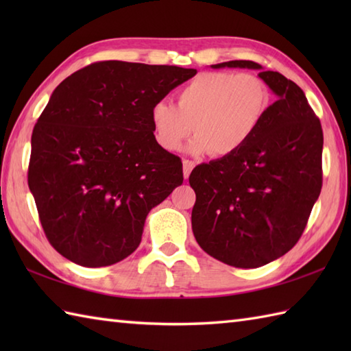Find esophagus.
<instances>
[{"mask_svg": "<svg viewBox=\"0 0 351 351\" xmlns=\"http://www.w3.org/2000/svg\"><path fill=\"white\" fill-rule=\"evenodd\" d=\"M182 164H184V178H185V180H187V178L190 176V173H191L193 167H195V161H191V160H184V161H182Z\"/></svg>", "mask_w": 351, "mask_h": 351, "instance_id": "esophagus-1", "label": "esophagus"}]
</instances>
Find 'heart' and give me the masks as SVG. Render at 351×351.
I'll return each instance as SVG.
<instances>
[{"label": "heart", "instance_id": "heart-1", "mask_svg": "<svg viewBox=\"0 0 351 351\" xmlns=\"http://www.w3.org/2000/svg\"><path fill=\"white\" fill-rule=\"evenodd\" d=\"M270 104V88L255 73H200L178 90L176 107L166 101L154 104V137L162 149L176 151L195 125L197 137L190 152L234 155L255 136Z\"/></svg>", "mask_w": 351, "mask_h": 351}]
</instances>
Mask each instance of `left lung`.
Listing matches in <instances>:
<instances>
[{"label": "left lung", "instance_id": "8db88e82", "mask_svg": "<svg viewBox=\"0 0 351 351\" xmlns=\"http://www.w3.org/2000/svg\"><path fill=\"white\" fill-rule=\"evenodd\" d=\"M213 68L259 69L273 102L241 151L199 164L189 178L196 193L191 228L208 255L256 268L300 240L323 185V130L302 88L250 60Z\"/></svg>", "mask_w": 351, "mask_h": 351}]
</instances>
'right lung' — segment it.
<instances>
[{"label":"right lung","instance_id":"add662e5","mask_svg":"<svg viewBox=\"0 0 351 351\" xmlns=\"http://www.w3.org/2000/svg\"><path fill=\"white\" fill-rule=\"evenodd\" d=\"M196 72L107 60L56 87L33 130L28 187L60 255L106 267L138 247L149 211L184 181L180 156L156 143L151 108Z\"/></svg>","mask_w":351,"mask_h":351}]
</instances>
